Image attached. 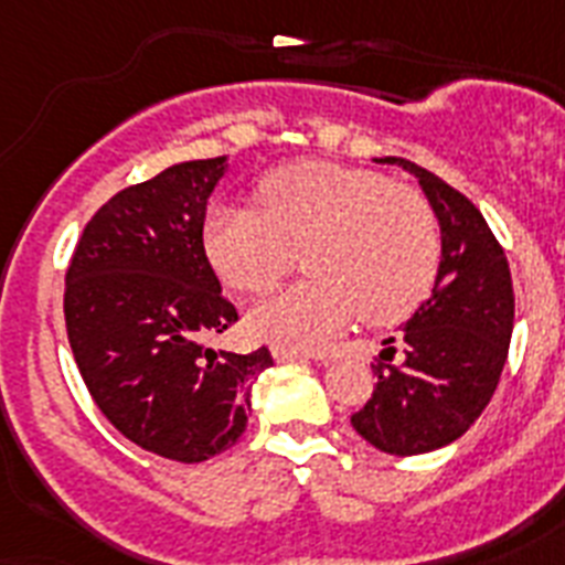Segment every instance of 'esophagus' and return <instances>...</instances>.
I'll use <instances>...</instances> for the list:
<instances>
[{
	"label": "esophagus",
	"instance_id": "34e87169",
	"mask_svg": "<svg viewBox=\"0 0 565 565\" xmlns=\"http://www.w3.org/2000/svg\"><path fill=\"white\" fill-rule=\"evenodd\" d=\"M275 362H292V360H324V354H313V351H301V348L275 345L273 348Z\"/></svg>",
	"mask_w": 565,
	"mask_h": 565
}]
</instances>
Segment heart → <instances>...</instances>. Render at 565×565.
<instances>
[{"label":"heart","instance_id":"1","mask_svg":"<svg viewBox=\"0 0 565 565\" xmlns=\"http://www.w3.org/2000/svg\"><path fill=\"white\" fill-rule=\"evenodd\" d=\"M258 209L220 205L205 252L220 278L249 296L273 290L301 252L310 278L252 307V330L316 345L351 324L401 322L433 290L441 228L420 191L354 164L296 162L267 173Z\"/></svg>","mask_w":565,"mask_h":565}]
</instances>
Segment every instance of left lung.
<instances>
[{
	"instance_id": "left-lung-1",
	"label": "left lung",
	"mask_w": 565,
	"mask_h": 565,
	"mask_svg": "<svg viewBox=\"0 0 565 565\" xmlns=\"http://www.w3.org/2000/svg\"><path fill=\"white\" fill-rule=\"evenodd\" d=\"M420 182L441 226L433 296L397 339L383 342L369 403L351 415L356 433L388 456H420L458 441L499 386L513 330L508 258L465 194L409 159L386 156Z\"/></svg>"
}]
</instances>
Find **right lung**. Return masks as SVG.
<instances>
[{"mask_svg": "<svg viewBox=\"0 0 565 565\" xmlns=\"http://www.w3.org/2000/svg\"><path fill=\"white\" fill-rule=\"evenodd\" d=\"M226 156L179 162L95 211L66 273V333L109 424L156 456L196 465L237 441L273 354L214 351L237 322L203 246Z\"/></svg>", "mask_w": 565, "mask_h": 565, "instance_id": "add662e5", "label": "right lung"}]
</instances>
